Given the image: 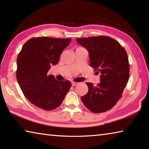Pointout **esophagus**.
<instances>
[{
    "instance_id": "esophagus-1",
    "label": "esophagus",
    "mask_w": 149,
    "mask_h": 149,
    "mask_svg": "<svg viewBox=\"0 0 149 149\" xmlns=\"http://www.w3.org/2000/svg\"><path fill=\"white\" fill-rule=\"evenodd\" d=\"M77 84H78V83H77V82H75V81H72V86H76V85H77Z\"/></svg>"
}]
</instances>
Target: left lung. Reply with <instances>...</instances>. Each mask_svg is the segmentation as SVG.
<instances>
[{"label":"left lung","instance_id":"left-lung-1","mask_svg":"<svg viewBox=\"0 0 149 149\" xmlns=\"http://www.w3.org/2000/svg\"><path fill=\"white\" fill-rule=\"evenodd\" d=\"M89 52V65L100 73L97 86L87 82L88 92L81 100L91 111L103 113L121 99L129 77V63L125 49L112 38L100 36L77 38Z\"/></svg>","mask_w":149,"mask_h":149}]
</instances>
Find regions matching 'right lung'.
Masks as SVG:
<instances>
[{
	"label": "right lung",
	"instance_id": "right-lung-1",
	"mask_svg": "<svg viewBox=\"0 0 149 149\" xmlns=\"http://www.w3.org/2000/svg\"><path fill=\"white\" fill-rule=\"evenodd\" d=\"M71 38H32L23 45L17 58L16 79L24 95L35 106L51 111L61 105L72 86L48 75L51 65L60 61Z\"/></svg>",
	"mask_w": 149,
	"mask_h": 149
}]
</instances>
